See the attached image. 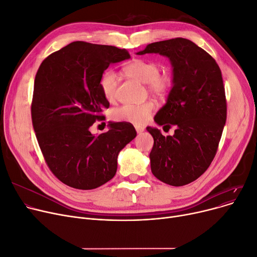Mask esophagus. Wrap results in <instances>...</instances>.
<instances>
[{"label":"esophagus","instance_id":"obj_1","mask_svg":"<svg viewBox=\"0 0 257 257\" xmlns=\"http://www.w3.org/2000/svg\"><path fill=\"white\" fill-rule=\"evenodd\" d=\"M136 130H137V132L138 133H142L145 129H144V127H141V126H136Z\"/></svg>","mask_w":257,"mask_h":257}]
</instances>
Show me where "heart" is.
Instances as JSON below:
<instances>
[{"mask_svg":"<svg viewBox=\"0 0 257 257\" xmlns=\"http://www.w3.org/2000/svg\"><path fill=\"white\" fill-rule=\"evenodd\" d=\"M128 77L147 84L149 92L158 99L168 96L173 78L170 74H160V65L155 61L136 59L125 67ZM119 77L113 70L105 71L100 79V86L104 97L108 101H114L117 96ZM155 109L153 102L148 101L140 105H124L112 111V118L116 121H128L134 125H142L149 119Z\"/></svg>","mask_w":257,"mask_h":257,"instance_id":"obj_1","label":"heart"}]
</instances>
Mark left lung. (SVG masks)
Segmentation results:
<instances>
[{
  "label": "left lung",
  "mask_w": 257,
  "mask_h": 257,
  "mask_svg": "<svg viewBox=\"0 0 257 257\" xmlns=\"http://www.w3.org/2000/svg\"><path fill=\"white\" fill-rule=\"evenodd\" d=\"M150 53L168 57L173 67L172 89L154 120L176 126L172 137L147 127L154 139L151 171L160 181L182 186L198 179L217 153L227 116L222 73L206 51L185 38L152 43L137 54Z\"/></svg>",
  "instance_id": "obj_1"
}]
</instances>
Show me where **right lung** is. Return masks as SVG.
Segmentation results:
<instances>
[{
    "label": "right lung",
    "mask_w": 257,
    "mask_h": 257,
    "mask_svg": "<svg viewBox=\"0 0 257 257\" xmlns=\"http://www.w3.org/2000/svg\"><path fill=\"white\" fill-rule=\"evenodd\" d=\"M125 49L74 42L52 53L35 76L32 124L46 163L64 184L93 190L113 178L117 155L137 137L129 123H109L99 136L89 127L109 107L100 86L111 63L129 59Z\"/></svg>",
    "instance_id": "add662e5"
}]
</instances>
